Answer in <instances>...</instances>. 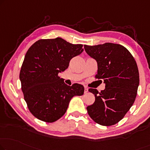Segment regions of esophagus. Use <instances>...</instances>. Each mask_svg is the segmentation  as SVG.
<instances>
[{
    "label": "esophagus",
    "mask_w": 150,
    "mask_h": 150,
    "mask_svg": "<svg viewBox=\"0 0 150 150\" xmlns=\"http://www.w3.org/2000/svg\"><path fill=\"white\" fill-rule=\"evenodd\" d=\"M85 91H84V92L85 93H87V92H88V88H87V87H85Z\"/></svg>",
    "instance_id": "obj_1"
}]
</instances>
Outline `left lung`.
Returning <instances> with one entry per match:
<instances>
[{
    "mask_svg": "<svg viewBox=\"0 0 150 150\" xmlns=\"http://www.w3.org/2000/svg\"><path fill=\"white\" fill-rule=\"evenodd\" d=\"M84 48L97 62L96 77L105 83V89L100 93L96 89H89L95 96V102L87 107L88 115L99 125H115L135 102L139 84L137 63L130 52L120 44L85 45Z\"/></svg>",
    "mask_w": 150,
    "mask_h": 150,
    "instance_id": "left-lung-1",
    "label": "left lung"
}]
</instances>
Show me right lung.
Segmentation results:
<instances>
[{"label": "right lung", "mask_w": 150, "mask_h": 150, "mask_svg": "<svg viewBox=\"0 0 150 150\" xmlns=\"http://www.w3.org/2000/svg\"><path fill=\"white\" fill-rule=\"evenodd\" d=\"M82 47L57 38L38 40L28 49L19 79L29 110L38 119L57 121L66 112L71 98L83 94L82 85L67 86L59 77L71 59L83 51Z\"/></svg>", "instance_id": "add662e5"}]
</instances>
